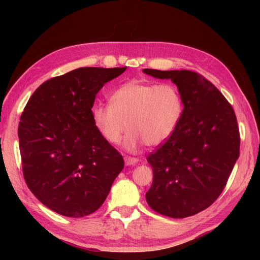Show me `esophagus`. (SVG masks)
Masks as SVG:
<instances>
[{"instance_id": "1", "label": "esophagus", "mask_w": 260, "mask_h": 260, "mask_svg": "<svg viewBox=\"0 0 260 260\" xmlns=\"http://www.w3.org/2000/svg\"><path fill=\"white\" fill-rule=\"evenodd\" d=\"M125 164L126 165H135L136 163H139V158L136 157H132V156H125Z\"/></svg>"}]
</instances>
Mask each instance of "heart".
<instances>
[{
    "label": "heart",
    "instance_id": "1",
    "mask_svg": "<svg viewBox=\"0 0 260 260\" xmlns=\"http://www.w3.org/2000/svg\"><path fill=\"white\" fill-rule=\"evenodd\" d=\"M110 103L92 107L93 124L112 144L121 140L128 127L124 146L131 152L143 143L150 147L162 145L174 134L184 110L175 86L137 80L118 87L110 96Z\"/></svg>",
    "mask_w": 260,
    "mask_h": 260
}]
</instances>
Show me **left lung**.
<instances>
[{
  "instance_id": "left-lung-1",
  "label": "left lung",
  "mask_w": 260,
  "mask_h": 260,
  "mask_svg": "<svg viewBox=\"0 0 260 260\" xmlns=\"http://www.w3.org/2000/svg\"><path fill=\"white\" fill-rule=\"evenodd\" d=\"M143 71L154 78L171 79L184 105L174 134L147 157L153 183L146 201L159 214L190 217L217 200L239 157L235 110L213 84L194 71Z\"/></svg>"
}]
</instances>
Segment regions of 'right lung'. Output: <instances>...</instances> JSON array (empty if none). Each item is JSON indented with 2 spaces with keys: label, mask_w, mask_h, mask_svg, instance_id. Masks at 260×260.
<instances>
[{
  "label": "right lung",
  "mask_w": 260,
  "mask_h": 260,
  "mask_svg": "<svg viewBox=\"0 0 260 260\" xmlns=\"http://www.w3.org/2000/svg\"><path fill=\"white\" fill-rule=\"evenodd\" d=\"M123 68H78L43 82L21 115L18 135L27 187L52 211L70 218L95 212L124 159L91 117L97 92Z\"/></svg>",
  "instance_id": "obj_1"
}]
</instances>
